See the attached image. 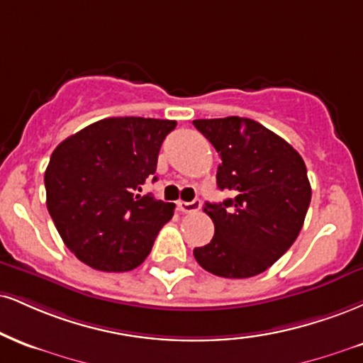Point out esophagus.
<instances>
[{"label":"esophagus","instance_id":"esophagus-1","mask_svg":"<svg viewBox=\"0 0 363 363\" xmlns=\"http://www.w3.org/2000/svg\"><path fill=\"white\" fill-rule=\"evenodd\" d=\"M201 204H203L201 199H193L189 201V203H187V201H177V209L182 213H194L201 208Z\"/></svg>","mask_w":363,"mask_h":363}]
</instances>
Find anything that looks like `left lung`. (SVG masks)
Instances as JSON below:
<instances>
[{
	"label": "left lung",
	"instance_id": "obj_1",
	"mask_svg": "<svg viewBox=\"0 0 363 363\" xmlns=\"http://www.w3.org/2000/svg\"><path fill=\"white\" fill-rule=\"evenodd\" d=\"M216 148V184L233 198L206 203L215 237L194 248L208 272L226 279L253 277L267 270L298 238L311 203L303 157L286 140L250 118L194 120Z\"/></svg>",
	"mask_w": 363,
	"mask_h": 363
}]
</instances>
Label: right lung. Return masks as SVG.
Segmentation results:
<instances>
[{
    "label": "right lung",
    "instance_id": "right-lung-1",
    "mask_svg": "<svg viewBox=\"0 0 363 363\" xmlns=\"http://www.w3.org/2000/svg\"><path fill=\"white\" fill-rule=\"evenodd\" d=\"M176 125L155 118H104L52 152L43 177L47 209L65 247L86 265L128 272L147 259L176 204L138 191L154 177L164 138Z\"/></svg>",
    "mask_w": 363,
    "mask_h": 363
}]
</instances>
